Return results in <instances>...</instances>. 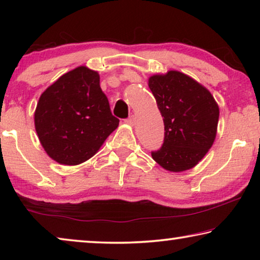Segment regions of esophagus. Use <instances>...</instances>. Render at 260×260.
<instances>
[{"label":"esophagus","instance_id":"1","mask_svg":"<svg viewBox=\"0 0 260 260\" xmlns=\"http://www.w3.org/2000/svg\"><path fill=\"white\" fill-rule=\"evenodd\" d=\"M125 121H126L127 124H128V125H132V126H133V125L135 124V117H134V116H129L128 118H127V119H126Z\"/></svg>","mask_w":260,"mask_h":260}]
</instances>
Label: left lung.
I'll use <instances>...</instances> for the list:
<instances>
[{"label":"left lung","mask_w":260,"mask_h":260,"mask_svg":"<svg viewBox=\"0 0 260 260\" xmlns=\"http://www.w3.org/2000/svg\"><path fill=\"white\" fill-rule=\"evenodd\" d=\"M164 120V142L151 151L153 160L171 172L199 164L212 147L219 120L213 96L192 78L178 71L149 78Z\"/></svg>","instance_id":"8db88e82"}]
</instances>
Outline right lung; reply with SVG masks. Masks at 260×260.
Wrapping results in <instances>:
<instances>
[{
	"mask_svg": "<svg viewBox=\"0 0 260 260\" xmlns=\"http://www.w3.org/2000/svg\"><path fill=\"white\" fill-rule=\"evenodd\" d=\"M35 129L48 156L63 165H78L93 157L119 125L100 76L79 67L61 76L40 96Z\"/></svg>",
	"mask_w": 260,
	"mask_h": 260,
	"instance_id": "obj_1",
	"label": "right lung"
}]
</instances>
